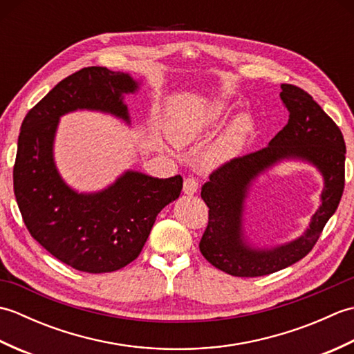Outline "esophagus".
Here are the masks:
<instances>
[{"instance_id":"esophagus-1","label":"esophagus","mask_w":354,"mask_h":354,"mask_svg":"<svg viewBox=\"0 0 354 354\" xmlns=\"http://www.w3.org/2000/svg\"><path fill=\"white\" fill-rule=\"evenodd\" d=\"M183 190L185 194H194L198 192V181L194 178H187L184 179V187Z\"/></svg>"}]
</instances>
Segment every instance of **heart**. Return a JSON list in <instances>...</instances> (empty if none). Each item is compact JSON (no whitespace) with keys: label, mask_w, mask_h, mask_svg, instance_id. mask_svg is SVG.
I'll return each mask as SVG.
<instances>
[{"label":"heart","mask_w":354,"mask_h":354,"mask_svg":"<svg viewBox=\"0 0 354 354\" xmlns=\"http://www.w3.org/2000/svg\"><path fill=\"white\" fill-rule=\"evenodd\" d=\"M231 111V103L222 99L173 109L167 118V133L178 147L196 145L209 137L228 118ZM252 132V118L248 114H239L222 137L201 155L199 167L204 171H213L228 164L245 147Z\"/></svg>","instance_id":"b5f03b06"}]
</instances>
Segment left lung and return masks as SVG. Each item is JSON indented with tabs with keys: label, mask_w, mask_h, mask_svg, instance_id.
I'll list each match as a JSON object with an SVG mask.
<instances>
[{
	"label": "left lung",
	"mask_w": 354,
	"mask_h": 354,
	"mask_svg": "<svg viewBox=\"0 0 354 354\" xmlns=\"http://www.w3.org/2000/svg\"><path fill=\"white\" fill-rule=\"evenodd\" d=\"M280 97L289 111L288 124L268 147L214 170L201 192L209 212L199 250L214 268L234 277L268 275L306 257L342 198L345 142L339 127L301 88L283 84ZM283 160H303L322 173V204L295 241L277 247L252 245L243 227L245 199L254 179Z\"/></svg>",
	"instance_id": "8db88e82"
}]
</instances>
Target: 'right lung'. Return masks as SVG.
Here are the masks:
<instances>
[{
	"label": "right lung",
	"instance_id": "right-lung-1",
	"mask_svg": "<svg viewBox=\"0 0 354 354\" xmlns=\"http://www.w3.org/2000/svg\"><path fill=\"white\" fill-rule=\"evenodd\" d=\"M140 82L131 74L88 66L71 74L28 111L21 124L13 190L30 234L51 255L82 272L118 270L138 257L158 213L179 198L183 178L126 170L106 189L80 193L55 162L62 115L97 111L131 124L124 94Z\"/></svg>",
	"mask_w": 354,
	"mask_h": 354
}]
</instances>
